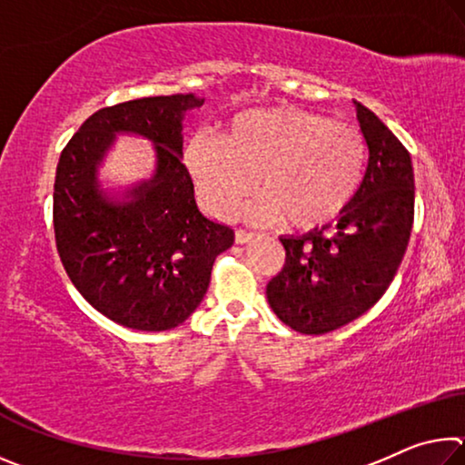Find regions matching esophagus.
I'll list each match as a JSON object with an SVG mask.
<instances>
[{
    "label": "esophagus",
    "mask_w": 465,
    "mask_h": 465,
    "mask_svg": "<svg viewBox=\"0 0 465 465\" xmlns=\"http://www.w3.org/2000/svg\"><path fill=\"white\" fill-rule=\"evenodd\" d=\"M252 238H254V233H252V232H246V230H238V232H235V242H238V243H246V242H250Z\"/></svg>",
    "instance_id": "esophagus-1"
}]
</instances>
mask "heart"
Segmentation results:
<instances>
[{
  "label": "heart",
  "mask_w": 465,
  "mask_h": 465,
  "mask_svg": "<svg viewBox=\"0 0 465 465\" xmlns=\"http://www.w3.org/2000/svg\"><path fill=\"white\" fill-rule=\"evenodd\" d=\"M363 133L297 106L252 108L233 116L217 141L193 139L186 166L204 203L233 217L256 188L248 215L313 230L336 219L363 180Z\"/></svg>",
  "instance_id": "obj_1"
}]
</instances>
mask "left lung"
I'll return each mask as SVG.
<instances>
[{
    "mask_svg": "<svg viewBox=\"0 0 465 465\" xmlns=\"http://www.w3.org/2000/svg\"><path fill=\"white\" fill-rule=\"evenodd\" d=\"M355 104L369 145L363 183L334 225L281 238L285 264L266 285L277 318L302 334L332 332L380 302L411 240V153L371 110Z\"/></svg>",
    "mask_w": 465,
    "mask_h": 465,
    "instance_id": "left-lung-1",
    "label": "left lung"
}]
</instances>
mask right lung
I'll use <instances>...</instances> for the list:
<instances>
[{
  "label": "right lung",
  "instance_id": "obj_1",
  "mask_svg": "<svg viewBox=\"0 0 465 465\" xmlns=\"http://www.w3.org/2000/svg\"><path fill=\"white\" fill-rule=\"evenodd\" d=\"M193 94L149 96L100 108L61 152L53 193L54 243L67 277L102 316L145 332L176 328L207 293L215 258L233 230L204 217L183 163V119L203 106ZM114 132L154 141L158 168L110 202L95 168Z\"/></svg>",
  "mask_w": 465,
  "mask_h": 465
}]
</instances>
